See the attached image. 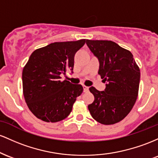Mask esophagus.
Returning a JSON list of instances; mask_svg holds the SVG:
<instances>
[{
	"label": "esophagus",
	"instance_id": "esophagus-1",
	"mask_svg": "<svg viewBox=\"0 0 158 158\" xmlns=\"http://www.w3.org/2000/svg\"><path fill=\"white\" fill-rule=\"evenodd\" d=\"M83 87H84V91L85 92V93H86V92H88L89 91V87H88V86H85V85H84V86H83Z\"/></svg>",
	"mask_w": 158,
	"mask_h": 158
}]
</instances>
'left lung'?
<instances>
[{"label": "left lung", "mask_w": 158, "mask_h": 158, "mask_svg": "<svg viewBox=\"0 0 158 158\" xmlns=\"http://www.w3.org/2000/svg\"><path fill=\"white\" fill-rule=\"evenodd\" d=\"M86 45L99 60L98 74L107 81L104 91L89 88L94 102L88 109L95 121L113 125L131 112L139 92L140 71L130 51L109 40H86Z\"/></svg>", "instance_id": "1"}]
</instances>
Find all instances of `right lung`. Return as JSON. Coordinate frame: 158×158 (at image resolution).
<instances>
[{
  "mask_svg": "<svg viewBox=\"0 0 158 158\" xmlns=\"http://www.w3.org/2000/svg\"><path fill=\"white\" fill-rule=\"evenodd\" d=\"M85 42H54L32 53L23 69L22 86L27 105L36 118L57 122L70 114L83 86L62 81L60 75L73 70L74 55Z\"/></svg>",
  "mask_w": 158,
  "mask_h": 158,
  "instance_id": "1",
  "label": "right lung"
}]
</instances>
